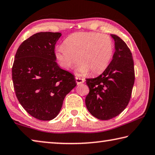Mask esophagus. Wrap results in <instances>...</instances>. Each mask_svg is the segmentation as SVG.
<instances>
[{
	"mask_svg": "<svg viewBox=\"0 0 155 155\" xmlns=\"http://www.w3.org/2000/svg\"><path fill=\"white\" fill-rule=\"evenodd\" d=\"M75 80H76V83L78 84H82L84 82V78H81L79 77H75Z\"/></svg>",
	"mask_w": 155,
	"mask_h": 155,
	"instance_id": "34e87169",
	"label": "esophagus"
}]
</instances>
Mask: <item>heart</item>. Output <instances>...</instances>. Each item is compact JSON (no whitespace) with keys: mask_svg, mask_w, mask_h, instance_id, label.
<instances>
[{"mask_svg":"<svg viewBox=\"0 0 155 155\" xmlns=\"http://www.w3.org/2000/svg\"><path fill=\"white\" fill-rule=\"evenodd\" d=\"M114 45L109 35L95 32H79L68 36L64 46L55 50V57L65 69L80 64L82 74L97 75L108 67L113 58Z\"/></svg>","mask_w":155,"mask_h":155,"instance_id":"obj_1","label":"heart"}]
</instances>
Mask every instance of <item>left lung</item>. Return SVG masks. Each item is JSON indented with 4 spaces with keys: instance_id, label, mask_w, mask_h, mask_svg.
<instances>
[{
    "instance_id": "obj_1",
    "label": "left lung",
    "mask_w": 155,
    "mask_h": 155,
    "mask_svg": "<svg viewBox=\"0 0 155 155\" xmlns=\"http://www.w3.org/2000/svg\"><path fill=\"white\" fill-rule=\"evenodd\" d=\"M115 51L108 67L95 78L86 79L89 93L85 99L88 110L101 120H110L122 112L130 101L135 82L132 53L126 42L111 34Z\"/></svg>"
}]
</instances>
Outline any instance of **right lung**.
<instances>
[{
  "label": "right lung",
  "instance_id": "right-lung-1",
  "mask_svg": "<svg viewBox=\"0 0 155 155\" xmlns=\"http://www.w3.org/2000/svg\"><path fill=\"white\" fill-rule=\"evenodd\" d=\"M61 34L39 32L22 42L12 67L18 100L30 115L39 120L54 119L65 96L77 84L72 73L55 62V45Z\"/></svg>",
  "mask_w": 155,
  "mask_h": 155
}]
</instances>
